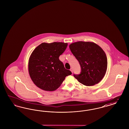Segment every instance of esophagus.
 <instances>
[{
    "label": "esophagus",
    "instance_id": "1",
    "mask_svg": "<svg viewBox=\"0 0 129 129\" xmlns=\"http://www.w3.org/2000/svg\"><path fill=\"white\" fill-rule=\"evenodd\" d=\"M70 71H71V72L73 73V69L72 68H71V69H70Z\"/></svg>",
    "mask_w": 129,
    "mask_h": 129
}]
</instances>
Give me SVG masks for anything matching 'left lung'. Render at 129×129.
<instances>
[{
  "label": "left lung",
  "instance_id": "obj_1",
  "mask_svg": "<svg viewBox=\"0 0 129 129\" xmlns=\"http://www.w3.org/2000/svg\"><path fill=\"white\" fill-rule=\"evenodd\" d=\"M69 48L81 68V74L74 75L79 82L92 86L103 79L107 68V56L103 49L93 42L82 41L71 43Z\"/></svg>",
  "mask_w": 129,
  "mask_h": 129
}]
</instances>
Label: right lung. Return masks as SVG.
<instances>
[{
  "instance_id": "add662e5",
  "label": "right lung",
  "mask_w": 129,
  "mask_h": 129,
  "mask_svg": "<svg viewBox=\"0 0 129 129\" xmlns=\"http://www.w3.org/2000/svg\"><path fill=\"white\" fill-rule=\"evenodd\" d=\"M67 46V43L61 42L43 43L32 52L28 69L31 80L37 87L45 91H55L67 76L72 74L59 59Z\"/></svg>"
}]
</instances>
